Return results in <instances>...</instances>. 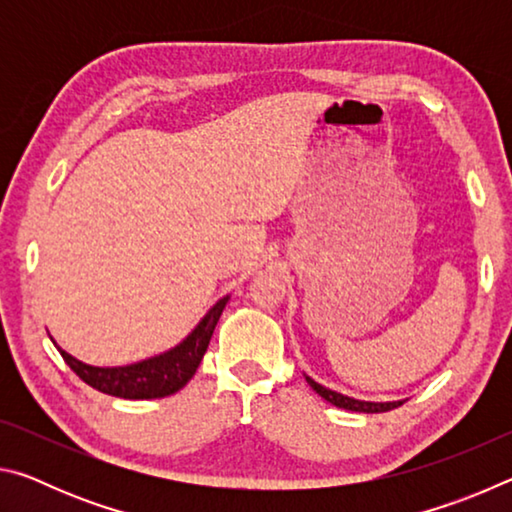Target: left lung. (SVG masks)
Here are the masks:
<instances>
[{"instance_id": "1", "label": "left lung", "mask_w": 512, "mask_h": 512, "mask_svg": "<svg viewBox=\"0 0 512 512\" xmlns=\"http://www.w3.org/2000/svg\"><path fill=\"white\" fill-rule=\"evenodd\" d=\"M307 384L314 388V391L327 400L329 404L339 406V409H348V411H359V413H384V411H391L397 409V406H402L404 402H361V400H354V397L348 395H341L336 391H329V388L316 384L314 379L307 377Z\"/></svg>"}]
</instances>
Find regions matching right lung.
Wrapping results in <instances>:
<instances>
[{"label":"right lung","mask_w":512,"mask_h":512,"mask_svg":"<svg viewBox=\"0 0 512 512\" xmlns=\"http://www.w3.org/2000/svg\"><path fill=\"white\" fill-rule=\"evenodd\" d=\"M225 302H228V298H221L216 302L201 323L196 325L194 332L183 343L176 345V348L160 354V357L133 363V366L97 368L74 359L65 350L58 348V352L67 366L79 375V379H83L85 384L97 388L101 393L124 397V400H155V397H167L178 393L194 377L198 363H201L203 354L207 352V345H210L214 327L223 314Z\"/></svg>","instance_id":"add662e5"}]
</instances>
